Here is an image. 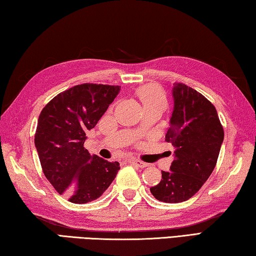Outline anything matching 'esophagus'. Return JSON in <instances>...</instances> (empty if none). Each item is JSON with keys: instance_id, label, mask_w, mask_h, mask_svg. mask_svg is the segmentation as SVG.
Returning <instances> with one entry per match:
<instances>
[{"instance_id": "esophagus-1", "label": "esophagus", "mask_w": 256, "mask_h": 256, "mask_svg": "<svg viewBox=\"0 0 256 256\" xmlns=\"http://www.w3.org/2000/svg\"><path fill=\"white\" fill-rule=\"evenodd\" d=\"M128 162H130V164H134V166L140 167V168H146V166H148V164H146V162H144L142 160H138V159H136V158H131L128 160Z\"/></svg>"}]
</instances>
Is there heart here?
Instances as JSON below:
<instances>
[{
    "label": "heart",
    "instance_id": "heart-1",
    "mask_svg": "<svg viewBox=\"0 0 256 256\" xmlns=\"http://www.w3.org/2000/svg\"><path fill=\"white\" fill-rule=\"evenodd\" d=\"M138 96H140L142 102H144V106L160 105L164 107V104H166V98H164L162 90L154 84L144 86L138 92Z\"/></svg>",
    "mask_w": 256,
    "mask_h": 256
}]
</instances>
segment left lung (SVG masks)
Masks as SVG:
<instances>
[{
    "label": "left lung",
    "instance_id": "1",
    "mask_svg": "<svg viewBox=\"0 0 256 256\" xmlns=\"http://www.w3.org/2000/svg\"><path fill=\"white\" fill-rule=\"evenodd\" d=\"M172 108L166 141L175 148L168 172L150 188L157 200L178 203L192 198L214 172L224 142V128L216 107L183 84L172 86Z\"/></svg>",
    "mask_w": 256,
    "mask_h": 256
}]
</instances>
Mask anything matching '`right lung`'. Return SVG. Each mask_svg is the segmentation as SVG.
<instances>
[{"label": "right lung", "mask_w": 256, "mask_h": 256, "mask_svg": "<svg viewBox=\"0 0 256 256\" xmlns=\"http://www.w3.org/2000/svg\"><path fill=\"white\" fill-rule=\"evenodd\" d=\"M120 90V86L84 84L54 97L38 118L34 146L53 188L76 204L100 198L118 175L120 164L84 149L92 130Z\"/></svg>", "instance_id": "add662e5"}]
</instances>
